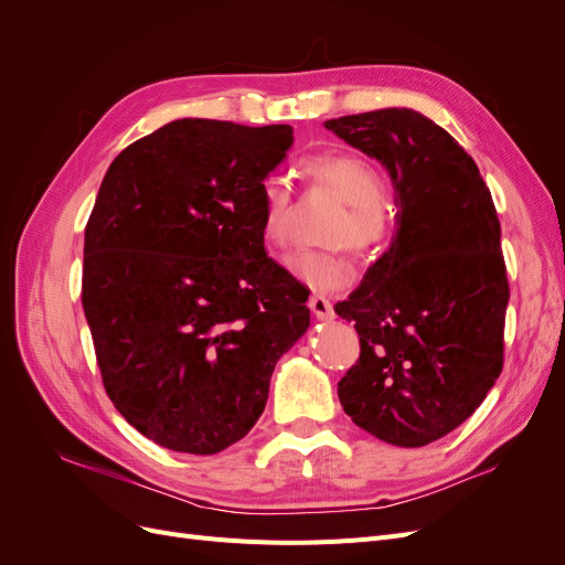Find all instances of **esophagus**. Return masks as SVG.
Here are the masks:
<instances>
[{
	"label": "esophagus",
	"mask_w": 565,
	"mask_h": 565,
	"mask_svg": "<svg viewBox=\"0 0 565 565\" xmlns=\"http://www.w3.org/2000/svg\"><path fill=\"white\" fill-rule=\"evenodd\" d=\"M309 306H311V311H313V316L318 318V320H332L334 318V309H332V303L324 299V297H311L309 299Z\"/></svg>",
	"instance_id": "34e87169"
}]
</instances>
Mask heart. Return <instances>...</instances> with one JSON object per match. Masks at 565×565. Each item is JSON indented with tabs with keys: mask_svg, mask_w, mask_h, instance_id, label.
Here are the masks:
<instances>
[{
	"mask_svg": "<svg viewBox=\"0 0 565 565\" xmlns=\"http://www.w3.org/2000/svg\"><path fill=\"white\" fill-rule=\"evenodd\" d=\"M303 174L349 204V214L332 237L337 245H349L363 254L384 241L386 221L382 210L386 188L377 169L365 158L349 156V152H324V156H313L303 162ZM259 221L268 245L287 247L292 243V193L282 177H268L262 183ZM285 266L313 292H337L351 280V266L337 252L301 249L287 256Z\"/></svg>",
	"mask_w": 565,
	"mask_h": 565,
	"instance_id": "b5f03b06",
	"label": "heart"
}]
</instances>
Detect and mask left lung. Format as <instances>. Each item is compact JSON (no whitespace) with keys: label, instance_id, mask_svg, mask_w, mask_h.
<instances>
[{"label":"left lung","instance_id":"1","mask_svg":"<svg viewBox=\"0 0 565 565\" xmlns=\"http://www.w3.org/2000/svg\"><path fill=\"white\" fill-rule=\"evenodd\" d=\"M324 129L386 169L398 226L334 306L361 334L339 401L380 440L429 446L476 413L502 372L500 218L469 152L422 113L384 108L328 119Z\"/></svg>","mask_w":565,"mask_h":565}]
</instances>
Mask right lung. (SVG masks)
<instances>
[{
    "label": "right lung",
    "instance_id": "1",
    "mask_svg": "<svg viewBox=\"0 0 565 565\" xmlns=\"http://www.w3.org/2000/svg\"><path fill=\"white\" fill-rule=\"evenodd\" d=\"M292 127L183 117L108 167L84 231L82 306L117 413L158 446L216 455L262 417L311 324L266 256L262 183Z\"/></svg>",
    "mask_w": 565,
    "mask_h": 565
}]
</instances>
